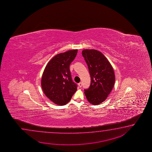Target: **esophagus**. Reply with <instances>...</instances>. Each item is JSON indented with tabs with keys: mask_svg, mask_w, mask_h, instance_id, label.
Returning a JSON list of instances; mask_svg holds the SVG:
<instances>
[{
	"mask_svg": "<svg viewBox=\"0 0 152 152\" xmlns=\"http://www.w3.org/2000/svg\"><path fill=\"white\" fill-rule=\"evenodd\" d=\"M78 85H79V87H81V86H82V84H81V83H79L78 84Z\"/></svg>",
	"mask_w": 152,
	"mask_h": 152,
	"instance_id": "esophagus-1",
	"label": "esophagus"
}]
</instances>
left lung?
<instances>
[{"mask_svg": "<svg viewBox=\"0 0 152 152\" xmlns=\"http://www.w3.org/2000/svg\"><path fill=\"white\" fill-rule=\"evenodd\" d=\"M90 75L91 84L84 90L87 100L93 105H99L105 100L113 88L115 75L110 62L101 52L95 49L82 52Z\"/></svg>", "mask_w": 152, "mask_h": 152, "instance_id": "obj_1", "label": "left lung"}]
</instances>
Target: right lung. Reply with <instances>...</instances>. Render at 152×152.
I'll return each mask as SVG.
<instances>
[{"mask_svg":"<svg viewBox=\"0 0 152 152\" xmlns=\"http://www.w3.org/2000/svg\"><path fill=\"white\" fill-rule=\"evenodd\" d=\"M77 49L60 53L49 61L41 79V86L46 97L54 103L65 105L77 90V85L72 79L69 65L74 60Z\"/></svg>","mask_w":152,"mask_h":152,"instance_id":"add662e5","label":"right lung"}]
</instances>
